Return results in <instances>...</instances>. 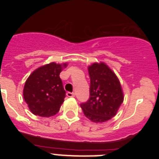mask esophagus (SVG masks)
I'll list each match as a JSON object with an SVG mask.
<instances>
[{
  "mask_svg": "<svg viewBox=\"0 0 159 159\" xmlns=\"http://www.w3.org/2000/svg\"><path fill=\"white\" fill-rule=\"evenodd\" d=\"M67 97H74L75 96V93L74 92H67Z\"/></svg>",
  "mask_w": 159,
  "mask_h": 159,
  "instance_id": "obj_1",
  "label": "esophagus"
}]
</instances>
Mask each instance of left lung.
Returning <instances> with one entry per match:
<instances>
[{
	"label": "left lung",
	"instance_id": "8db88e82",
	"mask_svg": "<svg viewBox=\"0 0 159 159\" xmlns=\"http://www.w3.org/2000/svg\"><path fill=\"white\" fill-rule=\"evenodd\" d=\"M90 96L82 102L84 116L94 123H103L116 116L123 101L119 79L104 64L95 63L88 67Z\"/></svg>",
	"mask_w": 159,
	"mask_h": 159
}]
</instances>
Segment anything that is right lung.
Here are the masks:
<instances>
[{"label": "right lung", "instance_id": "obj_1", "mask_svg": "<svg viewBox=\"0 0 159 159\" xmlns=\"http://www.w3.org/2000/svg\"><path fill=\"white\" fill-rule=\"evenodd\" d=\"M67 64L50 63L35 70L24 88V99L32 113L50 117L57 113L64 101L66 92L60 73Z\"/></svg>", "mask_w": 159, "mask_h": 159}]
</instances>
